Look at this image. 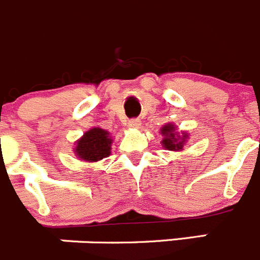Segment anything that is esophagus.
<instances>
[{
  "label": "esophagus",
  "mask_w": 260,
  "mask_h": 260,
  "mask_svg": "<svg viewBox=\"0 0 260 260\" xmlns=\"http://www.w3.org/2000/svg\"><path fill=\"white\" fill-rule=\"evenodd\" d=\"M140 125H142V121H140L139 118H132V120H128V122H127L128 127L138 128Z\"/></svg>",
  "instance_id": "1"
}]
</instances>
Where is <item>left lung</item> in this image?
Listing matches in <instances>:
<instances>
[{"label": "left lung", "instance_id": "obj_1", "mask_svg": "<svg viewBox=\"0 0 260 260\" xmlns=\"http://www.w3.org/2000/svg\"><path fill=\"white\" fill-rule=\"evenodd\" d=\"M175 128L173 125H166L162 127V134L165 135L162 140V144L165 148L170 149V151H178V149L183 148V139L187 138V135H183V138H178L175 135Z\"/></svg>", "mask_w": 260, "mask_h": 260}]
</instances>
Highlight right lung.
Here are the masks:
<instances>
[{"label":"right lung","mask_w":260,"mask_h":260,"mask_svg":"<svg viewBox=\"0 0 260 260\" xmlns=\"http://www.w3.org/2000/svg\"><path fill=\"white\" fill-rule=\"evenodd\" d=\"M111 143L108 132L94 127L83 134L77 142L76 153L83 161H99L111 153Z\"/></svg>","instance_id":"right-lung-1"}]
</instances>
